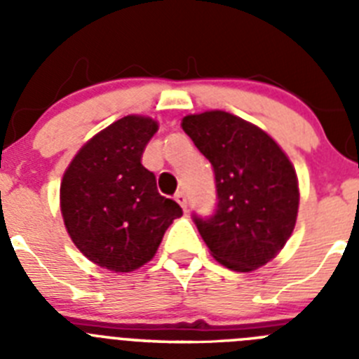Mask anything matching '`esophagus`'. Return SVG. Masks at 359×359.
Segmentation results:
<instances>
[{
	"mask_svg": "<svg viewBox=\"0 0 359 359\" xmlns=\"http://www.w3.org/2000/svg\"><path fill=\"white\" fill-rule=\"evenodd\" d=\"M174 198H176V201L180 203V207L187 212V208H189V203H187L185 192H176V196H174Z\"/></svg>",
	"mask_w": 359,
	"mask_h": 359,
	"instance_id": "34e87169",
	"label": "esophagus"
}]
</instances>
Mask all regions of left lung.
<instances>
[{
    "instance_id": "left-lung-1",
    "label": "left lung",
    "mask_w": 359,
    "mask_h": 359,
    "mask_svg": "<svg viewBox=\"0 0 359 359\" xmlns=\"http://www.w3.org/2000/svg\"><path fill=\"white\" fill-rule=\"evenodd\" d=\"M182 128L214 167L217 207L192 215L212 257L233 271L269 262L293 233L298 214L294 167L277 142L226 111H205Z\"/></svg>"
}]
</instances>
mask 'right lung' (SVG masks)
I'll return each instance as SVG.
<instances>
[{"label": "right lung", "mask_w": 359, "mask_h": 359, "mask_svg": "<svg viewBox=\"0 0 359 359\" xmlns=\"http://www.w3.org/2000/svg\"><path fill=\"white\" fill-rule=\"evenodd\" d=\"M156 120L128 115L82 145L61 183L73 244L100 268L128 273L149 262L182 207L158 192L142 154Z\"/></svg>", "instance_id": "right-lung-1"}]
</instances>
